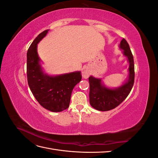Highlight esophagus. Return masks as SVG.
<instances>
[{"mask_svg":"<svg viewBox=\"0 0 158 158\" xmlns=\"http://www.w3.org/2000/svg\"><path fill=\"white\" fill-rule=\"evenodd\" d=\"M89 76V71L87 70L86 69H84L82 70V77L85 79H87Z\"/></svg>","mask_w":158,"mask_h":158,"instance_id":"obj_1","label":"esophagus"}]
</instances>
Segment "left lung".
Returning a JSON list of instances; mask_svg holds the SVG:
<instances>
[{
  "instance_id": "obj_1",
  "label": "left lung",
  "mask_w": 158,
  "mask_h": 158,
  "mask_svg": "<svg viewBox=\"0 0 158 158\" xmlns=\"http://www.w3.org/2000/svg\"><path fill=\"white\" fill-rule=\"evenodd\" d=\"M120 47L129 63V76L127 82L117 89H109L103 86L101 79L93 76L89 77V103L94 109L102 111H107L113 109L119 106L130 94L135 82V64L134 58L130 47L124 39L120 44Z\"/></svg>"
}]
</instances>
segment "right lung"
Returning a JSON list of instances; mask_svg holds the SVG:
<instances>
[{
    "instance_id": "add662e5",
    "label": "right lung",
    "mask_w": 158,
    "mask_h": 158,
    "mask_svg": "<svg viewBox=\"0 0 158 158\" xmlns=\"http://www.w3.org/2000/svg\"><path fill=\"white\" fill-rule=\"evenodd\" d=\"M45 30L33 40L27 52V77L30 90L41 106L52 112H60L69 107L72 92L82 80L80 72L50 76L44 73L37 45L46 35Z\"/></svg>"
}]
</instances>
